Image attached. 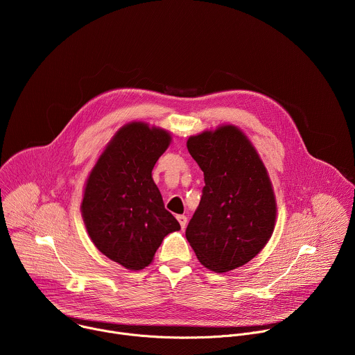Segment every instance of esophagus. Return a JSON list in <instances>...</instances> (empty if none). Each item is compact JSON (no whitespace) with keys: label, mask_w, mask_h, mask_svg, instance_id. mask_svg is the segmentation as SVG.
Instances as JSON below:
<instances>
[{"label":"esophagus","mask_w":355,"mask_h":355,"mask_svg":"<svg viewBox=\"0 0 355 355\" xmlns=\"http://www.w3.org/2000/svg\"><path fill=\"white\" fill-rule=\"evenodd\" d=\"M177 219H178V222H180L181 227H182V229H185V226H187V222H188L187 216H184V215H178V216H177Z\"/></svg>","instance_id":"esophagus-1"}]
</instances>
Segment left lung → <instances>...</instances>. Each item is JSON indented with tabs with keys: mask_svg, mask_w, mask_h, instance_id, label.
<instances>
[{
	"mask_svg": "<svg viewBox=\"0 0 355 355\" xmlns=\"http://www.w3.org/2000/svg\"><path fill=\"white\" fill-rule=\"evenodd\" d=\"M187 147L205 180L187 240L202 266L232 271L254 259L274 232L272 184L257 150L237 126L191 136Z\"/></svg>",
	"mask_w": 355,
	"mask_h": 355,
	"instance_id": "1",
	"label": "left lung"
}]
</instances>
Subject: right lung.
I'll return each mask as SVG.
<instances>
[{
    "label": "right lung",
    "instance_id": "obj_1",
    "mask_svg": "<svg viewBox=\"0 0 355 355\" xmlns=\"http://www.w3.org/2000/svg\"><path fill=\"white\" fill-rule=\"evenodd\" d=\"M171 135L144 122L121 128L91 170L81 215L95 247L122 267H147L163 239L181 226L164 208L151 171Z\"/></svg>",
    "mask_w": 355,
    "mask_h": 355
}]
</instances>
